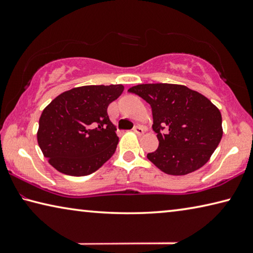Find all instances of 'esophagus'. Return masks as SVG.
Returning <instances> with one entry per match:
<instances>
[{"label": "esophagus", "mask_w": 253, "mask_h": 253, "mask_svg": "<svg viewBox=\"0 0 253 253\" xmlns=\"http://www.w3.org/2000/svg\"><path fill=\"white\" fill-rule=\"evenodd\" d=\"M134 131L136 132L137 135H143L144 134V128L142 126H135L134 127Z\"/></svg>", "instance_id": "1"}]
</instances>
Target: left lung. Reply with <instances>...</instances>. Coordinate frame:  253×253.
<instances>
[{
  "label": "left lung",
  "mask_w": 253,
  "mask_h": 253,
  "mask_svg": "<svg viewBox=\"0 0 253 253\" xmlns=\"http://www.w3.org/2000/svg\"><path fill=\"white\" fill-rule=\"evenodd\" d=\"M128 91L148 102L158 148L147 158L162 172L186 175L207 163L220 144V110L200 92L182 84H137Z\"/></svg>",
  "instance_id": "left-lung-1"
}]
</instances>
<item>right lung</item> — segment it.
Listing matches in <instances>:
<instances>
[{
  "label": "right lung",
  "mask_w": 253,
  "mask_h": 253,
  "mask_svg": "<svg viewBox=\"0 0 253 253\" xmlns=\"http://www.w3.org/2000/svg\"><path fill=\"white\" fill-rule=\"evenodd\" d=\"M123 84L83 85L55 97L42 111L38 144L60 173L84 176L101 168L118 144L107 108Z\"/></svg>",
  "instance_id": "obj_1"
}]
</instances>
